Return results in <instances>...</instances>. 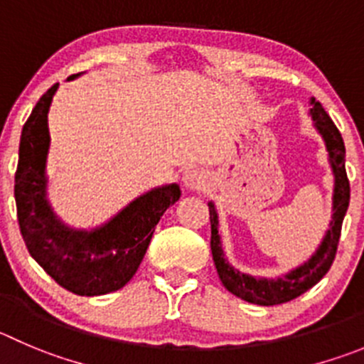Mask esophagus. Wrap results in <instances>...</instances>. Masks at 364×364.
<instances>
[{"instance_id": "1", "label": "esophagus", "mask_w": 364, "mask_h": 364, "mask_svg": "<svg viewBox=\"0 0 364 364\" xmlns=\"http://www.w3.org/2000/svg\"><path fill=\"white\" fill-rule=\"evenodd\" d=\"M183 185L188 190H201L206 185V174L199 168H188L183 174Z\"/></svg>"}]
</instances>
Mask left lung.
<instances>
[{"label":"left lung","mask_w":364,"mask_h":364,"mask_svg":"<svg viewBox=\"0 0 364 364\" xmlns=\"http://www.w3.org/2000/svg\"><path fill=\"white\" fill-rule=\"evenodd\" d=\"M311 117L314 127L318 129L325 141V147H327L328 161H331L332 174H334V196H332V220L328 224L327 233H325L320 247L307 262L278 278H255L251 274L240 273L239 269L230 266L224 257L219 230H217L219 217H217L213 203H208L210 224H212L210 247H212L217 273L230 293L250 301V304L269 307V305H280L294 300L305 291L311 289L312 285L318 284L334 262L339 235H341V224L345 219L346 208H348V201H350V183H348L345 171V144H343L341 132L338 131L334 122L323 109V105L316 102V98H311Z\"/></svg>","instance_id":"8db88e82"}]
</instances>
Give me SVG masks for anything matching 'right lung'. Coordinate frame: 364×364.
<instances>
[{
  "label": "right lung",
  "mask_w": 364,
  "mask_h": 364,
  "mask_svg": "<svg viewBox=\"0 0 364 364\" xmlns=\"http://www.w3.org/2000/svg\"><path fill=\"white\" fill-rule=\"evenodd\" d=\"M75 77L79 73L68 80ZM57 87L53 84L39 98L23 125L14 185L19 228L32 259L60 287L79 296H100L122 289L134 277L156 224L181 198V190L176 183L149 190L98 228L66 226L46 198L48 111Z\"/></svg>",
  "instance_id": "right-lung-1"
}]
</instances>
